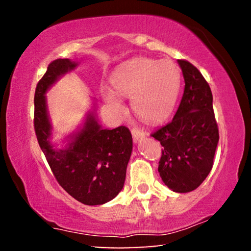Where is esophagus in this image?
<instances>
[{
  "instance_id": "1",
  "label": "esophagus",
  "mask_w": 251,
  "mask_h": 251,
  "mask_svg": "<svg viewBox=\"0 0 251 251\" xmlns=\"http://www.w3.org/2000/svg\"><path fill=\"white\" fill-rule=\"evenodd\" d=\"M131 135H133V138H134L135 143L141 142L143 138H145V133H144L143 130L138 129V128L131 129Z\"/></svg>"
}]
</instances>
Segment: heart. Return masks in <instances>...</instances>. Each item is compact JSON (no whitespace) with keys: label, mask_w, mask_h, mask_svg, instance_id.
Returning <instances> with one entry per match:
<instances>
[{"label":"heart","mask_w":251,"mask_h":251,"mask_svg":"<svg viewBox=\"0 0 251 251\" xmlns=\"http://www.w3.org/2000/svg\"><path fill=\"white\" fill-rule=\"evenodd\" d=\"M112 88L101 86L100 95L114 113L125 110L121 96L130 97L134 113L147 123L166 118L175 107L181 76L171 61L136 57L123 63L109 78Z\"/></svg>","instance_id":"obj_1"}]
</instances>
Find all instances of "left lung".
<instances>
[{"instance_id":"1","label":"left lung","mask_w":251,"mask_h":251,"mask_svg":"<svg viewBox=\"0 0 251 251\" xmlns=\"http://www.w3.org/2000/svg\"><path fill=\"white\" fill-rule=\"evenodd\" d=\"M177 62L185 79L179 107L151 136L164 147L158 166L164 184L175 193H189L210 173L219 133L209 85L189 62Z\"/></svg>"}]
</instances>
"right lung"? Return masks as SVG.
<instances>
[{
	"label": "right lung",
	"instance_id": "1",
	"mask_svg": "<svg viewBox=\"0 0 251 251\" xmlns=\"http://www.w3.org/2000/svg\"><path fill=\"white\" fill-rule=\"evenodd\" d=\"M78 63L59 58L50 63L36 86L34 127L39 145L58 184L76 201L88 206L103 205L115 198L124 187L133 138L125 126L104 128L96 116L97 101L86 113L77 129L64 137V145L53 142L46 93Z\"/></svg>",
	"mask_w": 251,
	"mask_h": 251
}]
</instances>
